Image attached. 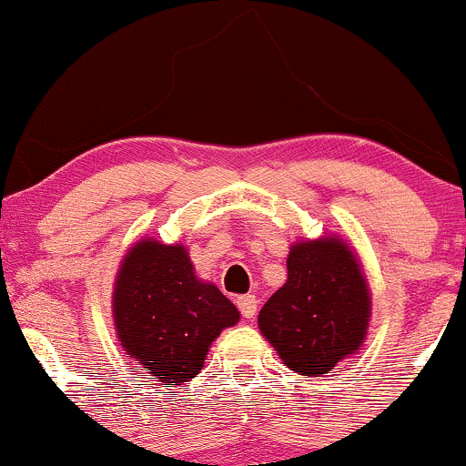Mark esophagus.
<instances>
[{"instance_id": "34e87169", "label": "esophagus", "mask_w": 466, "mask_h": 466, "mask_svg": "<svg viewBox=\"0 0 466 466\" xmlns=\"http://www.w3.org/2000/svg\"><path fill=\"white\" fill-rule=\"evenodd\" d=\"M238 309H239V311H242V315L247 319L255 318V313H258V298H255V295H251V293L239 295V298H238Z\"/></svg>"}]
</instances>
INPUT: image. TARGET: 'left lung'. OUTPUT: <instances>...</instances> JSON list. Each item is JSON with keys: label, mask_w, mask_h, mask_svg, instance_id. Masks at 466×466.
<instances>
[{"label": "left lung", "mask_w": 466, "mask_h": 466, "mask_svg": "<svg viewBox=\"0 0 466 466\" xmlns=\"http://www.w3.org/2000/svg\"><path fill=\"white\" fill-rule=\"evenodd\" d=\"M287 268V284L258 315L259 331L291 371L322 375L362 344L371 311L367 279L335 238L295 244Z\"/></svg>", "instance_id": "1"}]
</instances>
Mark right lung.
I'll use <instances>...</instances> for the list:
<instances>
[{"instance_id": "right-lung-1", "label": "right lung", "mask_w": 466, "mask_h": 466, "mask_svg": "<svg viewBox=\"0 0 466 466\" xmlns=\"http://www.w3.org/2000/svg\"><path fill=\"white\" fill-rule=\"evenodd\" d=\"M115 329L131 358L159 382H191L219 331L239 311L198 279L184 247L144 239L124 258L113 293Z\"/></svg>"}]
</instances>
